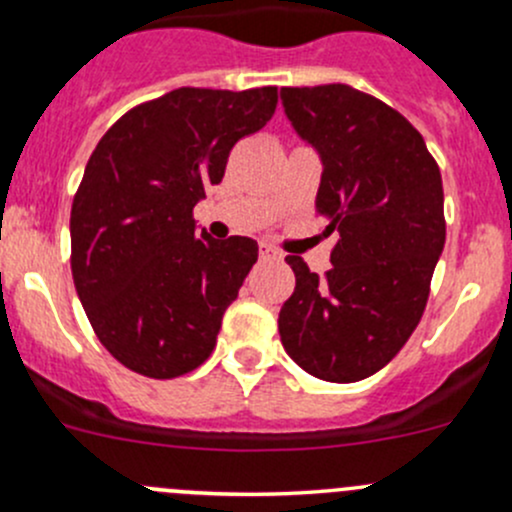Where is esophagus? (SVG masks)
<instances>
[{
  "label": "esophagus",
  "instance_id": "34e87169",
  "mask_svg": "<svg viewBox=\"0 0 512 512\" xmlns=\"http://www.w3.org/2000/svg\"><path fill=\"white\" fill-rule=\"evenodd\" d=\"M270 257H280V252L267 242H260V260H270Z\"/></svg>",
  "mask_w": 512,
  "mask_h": 512
}]
</instances>
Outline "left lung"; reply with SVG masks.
Wrapping results in <instances>:
<instances>
[{"mask_svg": "<svg viewBox=\"0 0 512 512\" xmlns=\"http://www.w3.org/2000/svg\"><path fill=\"white\" fill-rule=\"evenodd\" d=\"M280 96L322 156L317 215L339 232L322 277L287 257L297 282L280 337L307 374L352 384L384 369L421 322L446 242L441 170L421 133L376 96L347 84Z\"/></svg>", "mask_w": 512, "mask_h": 512, "instance_id": "left-lung-1", "label": "left lung"}]
</instances>
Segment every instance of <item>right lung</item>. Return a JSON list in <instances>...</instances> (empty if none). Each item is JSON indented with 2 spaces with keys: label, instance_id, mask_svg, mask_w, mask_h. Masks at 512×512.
Segmentation results:
<instances>
[{
  "label": "right lung",
  "instance_id": "add662e5",
  "mask_svg": "<svg viewBox=\"0 0 512 512\" xmlns=\"http://www.w3.org/2000/svg\"><path fill=\"white\" fill-rule=\"evenodd\" d=\"M275 108L277 86H183L123 113L91 153L71 203V275L98 342L126 369L175 379L213 354L257 242L198 235L193 208Z\"/></svg>",
  "mask_w": 512,
  "mask_h": 512
}]
</instances>
